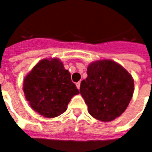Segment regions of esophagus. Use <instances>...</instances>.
<instances>
[{
    "label": "esophagus",
    "instance_id": "obj_1",
    "mask_svg": "<svg viewBox=\"0 0 152 152\" xmlns=\"http://www.w3.org/2000/svg\"><path fill=\"white\" fill-rule=\"evenodd\" d=\"M80 85H81V83L80 82H78V83H76V86H77V88L79 90L80 89Z\"/></svg>",
    "mask_w": 152,
    "mask_h": 152
}]
</instances>
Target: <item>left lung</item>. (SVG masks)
<instances>
[{"instance_id": "8db88e82", "label": "left lung", "mask_w": 152, "mask_h": 152, "mask_svg": "<svg viewBox=\"0 0 152 152\" xmlns=\"http://www.w3.org/2000/svg\"><path fill=\"white\" fill-rule=\"evenodd\" d=\"M80 93L94 118L114 120L125 111L134 92V80L126 69L111 60L98 61L87 68Z\"/></svg>"}]
</instances>
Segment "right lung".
Listing matches in <instances>:
<instances>
[{"label": "right lung", "instance_id": "right-lung-1", "mask_svg": "<svg viewBox=\"0 0 152 152\" xmlns=\"http://www.w3.org/2000/svg\"><path fill=\"white\" fill-rule=\"evenodd\" d=\"M23 90L32 108L47 118L65 112L72 97L79 94L70 73L57 58L38 62L25 78Z\"/></svg>", "mask_w": 152, "mask_h": 152}]
</instances>
